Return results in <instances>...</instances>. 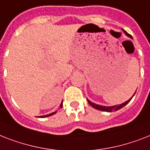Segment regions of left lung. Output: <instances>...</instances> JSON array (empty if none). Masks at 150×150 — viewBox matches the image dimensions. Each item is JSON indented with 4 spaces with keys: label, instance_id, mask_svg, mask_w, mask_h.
<instances>
[{
    "label": "left lung",
    "instance_id": "left-lung-1",
    "mask_svg": "<svg viewBox=\"0 0 150 150\" xmlns=\"http://www.w3.org/2000/svg\"><path fill=\"white\" fill-rule=\"evenodd\" d=\"M122 31H123V32L125 33V35H126V36L129 37L130 38H132V36H131L129 34H128V33L126 32L125 30H123V29H122ZM135 94H136V92H135L134 94H133V96H132V98H130L129 100L126 101V102H125V103H122V104H120V105H112V106H104V105H98V104H96V103H92V102L88 100V99H87V100H88V103H89L90 105H92V106L93 107V108H95L96 109H98V110H100V111H104V112H112V111L119 110V109H120L123 106H125V105H126L127 104V103H129L130 100H131V99H132V97L134 96Z\"/></svg>",
    "mask_w": 150,
    "mask_h": 150
}]
</instances>
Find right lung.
<instances>
[{
    "instance_id": "obj_1",
    "label": "right lung",
    "mask_w": 150,
    "mask_h": 150,
    "mask_svg": "<svg viewBox=\"0 0 150 150\" xmlns=\"http://www.w3.org/2000/svg\"><path fill=\"white\" fill-rule=\"evenodd\" d=\"M60 107L62 108V103H61L60 105ZM57 112V111H55V112H52V113H50V114H48V115H41L40 116V118H45V117H47V116H51V115H54V114H55V113Z\"/></svg>"
}]
</instances>
